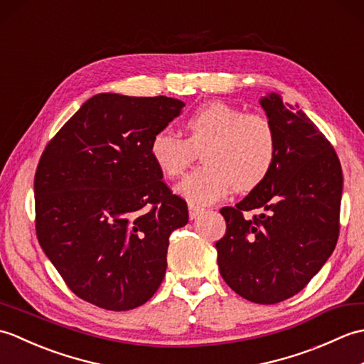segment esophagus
Listing matches in <instances>:
<instances>
[{"mask_svg":"<svg viewBox=\"0 0 364 364\" xmlns=\"http://www.w3.org/2000/svg\"><path fill=\"white\" fill-rule=\"evenodd\" d=\"M203 213V208H200V206H196V205H192V203H189V218L191 219H197L200 214Z\"/></svg>","mask_w":364,"mask_h":364,"instance_id":"esophagus-1","label":"esophagus"}]
</instances>
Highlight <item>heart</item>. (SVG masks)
I'll return each instance as SVG.
<instances>
[{"instance_id":"b5f03b06","label":"heart","mask_w":364,"mask_h":364,"mask_svg":"<svg viewBox=\"0 0 364 364\" xmlns=\"http://www.w3.org/2000/svg\"><path fill=\"white\" fill-rule=\"evenodd\" d=\"M186 137L167 128L150 139L154 166L167 178L181 175L203 150V167L184 176L176 192L192 205H210L230 188L247 192L267 180L278 158L275 127L261 114H245L227 102H208L184 120Z\"/></svg>"}]
</instances>
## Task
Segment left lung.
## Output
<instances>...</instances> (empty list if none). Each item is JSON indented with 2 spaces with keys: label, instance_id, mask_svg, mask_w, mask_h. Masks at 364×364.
<instances>
[{
  "label": "left lung",
  "instance_id": "8db88e82",
  "mask_svg": "<svg viewBox=\"0 0 364 364\" xmlns=\"http://www.w3.org/2000/svg\"><path fill=\"white\" fill-rule=\"evenodd\" d=\"M278 136L267 180L220 214L227 231L215 242L223 280L255 304L296 296L333 253L343 196L341 162L304 111L277 94L259 100ZM247 210H258L252 220Z\"/></svg>",
  "mask_w": 364,
  "mask_h": 364
}]
</instances>
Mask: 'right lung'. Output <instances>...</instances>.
I'll list each match as a JSON object with an SVG mask.
<instances>
[{"instance_id":"right-lung-1","label":"right lung","mask_w":364,"mask_h":364,"mask_svg":"<svg viewBox=\"0 0 364 364\" xmlns=\"http://www.w3.org/2000/svg\"><path fill=\"white\" fill-rule=\"evenodd\" d=\"M183 106L162 95L98 94L45 146L34 176L38 244L92 305L133 310L162 283L168 236L189 214L149 145Z\"/></svg>"}]
</instances>
